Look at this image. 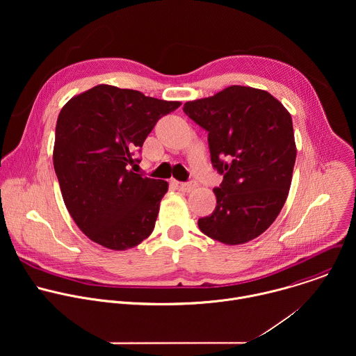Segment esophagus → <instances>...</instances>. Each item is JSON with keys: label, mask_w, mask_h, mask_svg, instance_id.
Segmentation results:
<instances>
[{"label": "esophagus", "mask_w": 356, "mask_h": 356, "mask_svg": "<svg viewBox=\"0 0 356 356\" xmlns=\"http://www.w3.org/2000/svg\"><path fill=\"white\" fill-rule=\"evenodd\" d=\"M173 186L176 187V190H179V191H181V193H190V191H193V190L197 187V184H195L194 181H191V183L173 181Z\"/></svg>", "instance_id": "1"}]
</instances>
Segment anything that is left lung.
Masks as SVG:
<instances>
[{"mask_svg": "<svg viewBox=\"0 0 356 356\" xmlns=\"http://www.w3.org/2000/svg\"><path fill=\"white\" fill-rule=\"evenodd\" d=\"M183 111L209 132L213 166L224 175L216 210L198 228L225 245L258 238L289 195L297 154L290 113L268 91L245 86L187 101Z\"/></svg>", "mask_w": 356, "mask_h": 356, "instance_id": "1", "label": "left lung"}]
</instances>
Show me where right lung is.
<instances>
[{
    "label": "right lung",
    "instance_id": "obj_1",
    "mask_svg": "<svg viewBox=\"0 0 356 356\" xmlns=\"http://www.w3.org/2000/svg\"><path fill=\"white\" fill-rule=\"evenodd\" d=\"M180 101L98 84L63 106L54 146V166L72 218L92 242L127 250L155 228L169 183L135 173L131 166L146 136Z\"/></svg>",
    "mask_w": 356,
    "mask_h": 356
}]
</instances>
